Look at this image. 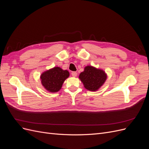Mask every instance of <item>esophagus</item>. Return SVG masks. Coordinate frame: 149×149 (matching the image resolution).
Returning a JSON list of instances; mask_svg holds the SVG:
<instances>
[{
	"label": "esophagus",
	"instance_id": "obj_1",
	"mask_svg": "<svg viewBox=\"0 0 149 149\" xmlns=\"http://www.w3.org/2000/svg\"><path fill=\"white\" fill-rule=\"evenodd\" d=\"M71 75H72V76H73V77H76V76H77V73L75 71H73L71 73Z\"/></svg>",
	"mask_w": 149,
	"mask_h": 149
}]
</instances>
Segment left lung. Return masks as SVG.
<instances>
[{
  "instance_id": "8db88e82",
  "label": "left lung",
  "mask_w": 149,
  "mask_h": 149,
  "mask_svg": "<svg viewBox=\"0 0 149 149\" xmlns=\"http://www.w3.org/2000/svg\"><path fill=\"white\" fill-rule=\"evenodd\" d=\"M79 78L86 89L89 91H96L106 81L107 74L101 69H97L92 66H86L84 71L80 73Z\"/></svg>"
}]
</instances>
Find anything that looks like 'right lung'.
I'll use <instances>...</instances> for the list:
<instances>
[{
	"label": "right lung",
	"instance_id": "add662e5",
	"mask_svg": "<svg viewBox=\"0 0 149 149\" xmlns=\"http://www.w3.org/2000/svg\"><path fill=\"white\" fill-rule=\"evenodd\" d=\"M69 76L68 71L56 66L43 72L40 76V79L43 86L48 91L56 93L61 89L63 84Z\"/></svg>",
	"mask_w": 149,
	"mask_h": 149
}]
</instances>
